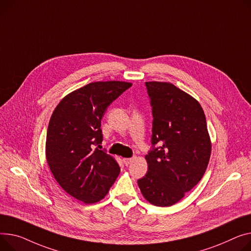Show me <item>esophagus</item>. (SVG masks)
Instances as JSON below:
<instances>
[{
    "mask_svg": "<svg viewBox=\"0 0 251 251\" xmlns=\"http://www.w3.org/2000/svg\"><path fill=\"white\" fill-rule=\"evenodd\" d=\"M123 161H124L125 165H129L133 161V158H123Z\"/></svg>",
    "mask_w": 251,
    "mask_h": 251,
    "instance_id": "1",
    "label": "esophagus"
}]
</instances>
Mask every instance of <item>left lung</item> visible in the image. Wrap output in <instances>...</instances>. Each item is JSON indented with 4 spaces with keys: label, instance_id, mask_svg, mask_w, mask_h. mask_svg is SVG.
<instances>
[{
    "label": "left lung",
    "instance_id": "left-lung-1",
    "mask_svg": "<svg viewBox=\"0 0 251 251\" xmlns=\"http://www.w3.org/2000/svg\"><path fill=\"white\" fill-rule=\"evenodd\" d=\"M152 108V148L146 175L137 180L147 201L170 207L203 177L211 155L205 113L197 100L173 83L146 81Z\"/></svg>",
    "mask_w": 251,
    "mask_h": 251
}]
</instances>
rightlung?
I'll return each mask as SVG.
<instances>
[{
	"instance_id": "add662e5",
	"label": "right lung",
	"mask_w": 251,
	"mask_h": 251,
	"mask_svg": "<svg viewBox=\"0 0 251 251\" xmlns=\"http://www.w3.org/2000/svg\"><path fill=\"white\" fill-rule=\"evenodd\" d=\"M132 86L125 81H96L66 97L53 111L46 135V159L59 186L86 204L102 200L120 174L106 150L101 120L112 102Z\"/></svg>"
}]
</instances>
